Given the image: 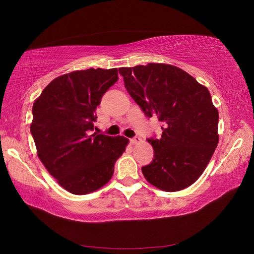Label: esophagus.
Instances as JSON below:
<instances>
[{"label": "esophagus", "mask_w": 254, "mask_h": 254, "mask_svg": "<svg viewBox=\"0 0 254 254\" xmlns=\"http://www.w3.org/2000/svg\"><path fill=\"white\" fill-rule=\"evenodd\" d=\"M130 142H131V144H132V145H138V144H141V143H143V139H142L141 137H138V136H135V137H133V138H131V139H130Z\"/></svg>", "instance_id": "34e87169"}]
</instances>
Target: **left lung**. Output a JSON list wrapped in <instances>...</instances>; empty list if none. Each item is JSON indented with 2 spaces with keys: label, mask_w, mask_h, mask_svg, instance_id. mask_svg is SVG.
<instances>
[{
  "label": "left lung",
  "mask_w": 254,
  "mask_h": 254,
  "mask_svg": "<svg viewBox=\"0 0 254 254\" xmlns=\"http://www.w3.org/2000/svg\"><path fill=\"white\" fill-rule=\"evenodd\" d=\"M126 88L148 118L163 123L159 138H150L154 159L142 168L150 185L166 192L195 182L218 141V110L204 85L183 69L165 63L119 68Z\"/></svg>",
  "instance_id": "left-lung-1"
}]
</instances>
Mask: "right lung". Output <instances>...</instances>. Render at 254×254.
<instances>
[{
	"label": "right lung",
	"mask_w": 254,
	"mask_h": 254,
	"mask_svg": "<svg viewBox=\"0 0 254 254\" xmlns=\"http://www.w3.org/2000/svg\"><path fill=\"white\" fill-rule=\"evenodd\" d=\"M117 80V68L63 74L42 90L32 106L30 132L38 157L59 185L75 195L107 185L128 144L124 136L89 135L96 108Z\"/></svg>",
	"instance_id": "right-lung-1"
}]
</instances>
